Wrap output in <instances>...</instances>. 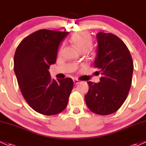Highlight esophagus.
I'll return each mask as SVG.
<instances>
[{"mask_svg":"<svg viewBox=\"0 0 146 146\" xmlns=\"http://www.w3.org/2000/svg\"><path fill=\"white\" fill-rule=\"evenodd\" d=\"M73 82H74L75 84H78L80 82V81L78 80V79H73Z\"/></svg>","mask_w":146,"mask_h":146,"instance_id":"obj_1","label":"esophagus"}]
</instances>
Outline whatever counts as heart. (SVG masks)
<instances>
[{"mask_svg":"<svg viewBox=\"0 0 146 146\" xmlns=\"http://www.w3.org/2000/svg\"><path fill=\"white\" fill-rule=\"evenodd\" d=\"M70 41L80 52H86L92 45L91 36L87 33H80L73 35L70 37Z\"/></svg>","mask_w":146,"mask_h":146,"instance_id":"1","label":"heart"}]
</instances>
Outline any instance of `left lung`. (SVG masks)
Returning <instances> with one entry per match:
<instances>
[{"mask_svg":"<svg viewBox=\"0 0 146 146\" xmlns=\"http://www.w3.org/2000/svg\"><path fill=\"white\" fill-rule=\"evenodd\" d=\"M97 55L94 66L102 71L100 82H88L84 96L89 110L99 115H109L120 108L130 89L134 69L132 56L117 36L103 32L96 35Z\"/></svg>","mask_w":146,"mask_h":146,"instance_id":"1","label":"left lung"}]
</instances>
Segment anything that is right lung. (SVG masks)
<instances>
[{
    "label": "right lung",
    "mask_w": 146,
    "mask_h": 146,
    "mask_svg": "<svg viewBox=\"0 0 146 146\" xmlns=\"http://www.w3.org/2000/svg\"><path fill=\"white\" fill-rule=\"evenodd\" d=\"M68 32L38 30L22 40L16 50L14 69L23 96L35 111L47 116L66 107L73 87L71 78H51L50 66L57 60L61 41Z\"/></svg>",
    "instance_id": "add662e5"
}]
</instances>
